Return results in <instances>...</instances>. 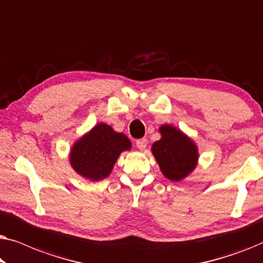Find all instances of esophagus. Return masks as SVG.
Wrapping results in <instances>:
<instances>
[{
  "mask_svg": "<svg viewBox=\"0 0 263 263\" xmlns=\"http://www.w3.org/2000/svg\"><path fill=\"white\" fill-rule=\"evenodd\" d=\"M136 146H138L139 149L143 151V149L146 148V146H147V139L146 138H142V139L136 140Z\"/></svg>",
  "mask_w": 263,
  "mask_h": 263,
  "instance_id": "esophagus-1",
  "label": "esophagus"
}]
</instances>
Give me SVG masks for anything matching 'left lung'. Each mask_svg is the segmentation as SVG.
Listing matches in <instances>:
<instances>
[{"label": "left lung", "mask_w": 263, "mask_h": 263, "mask_svg": "<svg viewBox=\"0 0 263 263\" xmlns=\"http://www.w3.org/2000/svg\"><path fill=\"white\" fill-rule=\"evenodd\" d=\"M161 139L152 145V153L165 177L178 182L196 166L197 147L177 128L164 124L159 129Z\"/></svg>", "instance_id": "obj_1"}]
</instances>
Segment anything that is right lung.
I'll list each match as a JSON object with an SVG mask.
<instances>
[{"label": "right lung", "instance_id": "obj_1", "mask_svg": "<svg viewBox=\"0 0 263 263\" xmlns=\"http://www.w3.org/2000/svg\"><path fill=\"white\" fill-rule=\"evenodd\" d=\"M130 147L124 134L99 123L75 142L70 152V165L82 177L100 181L110 175L120 154Z\"/></svg>", "mask_w": 263, "mask_h": 263}]
</instances>
